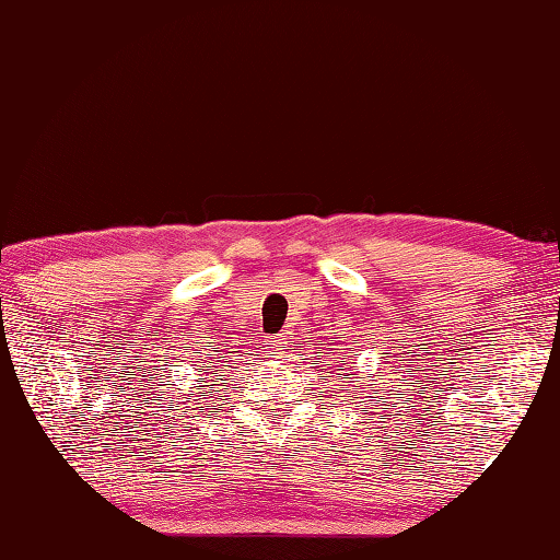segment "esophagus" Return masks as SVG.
I'll list each match as a JSON object with an SVG mask.
<instances>
[{
	"label": "esophagus",
	"mask_w": 560,
	"mask_h": 560,
	"mask_svg": "<svg viewBox=\"0 0 560 560\" xmlns=\"http://www.w3.org/2000/svg\"><path fill=\"white\" fill-rule=\"evenodd\" d=\"M282 343H284V339H282V336H278V341H276V343H272V346H278V348H280Z\"/></svg>",
	"instance_id": "esophagus-1"
}]
</instances>
